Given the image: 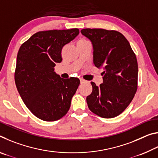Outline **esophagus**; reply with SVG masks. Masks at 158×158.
Wrapping results in <instances>:
<instances>
[{
  "label": "esophagus",
  "instance_id": "esophagus-1",
  "mask_svg": "<svg viewBox=\"0 0 158 158\" xmlns=\"http://www.w3.org/2000/svg\"><path fill=\"white\" fill-rule=\"evenodd\" d=\"M80 82H81V84H84V83L86 82V81H85V80H84V79H80Z\"/></svg>",
  "mask_w": 158,
  "mask_h": 158
}]
</instances>
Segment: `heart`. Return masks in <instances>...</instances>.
Returning a JSON list of instances; mask_svg holds the SVG:
<instances>
[{
	"label": "heart",
	"mask_w": 158,
	"mask_h": 158,
	"mask_svg": "<svg viewBox=\"0 0 158 158\" xmlns=\"http://www.w3.org/2000/svg\"><path fill=\"white\" fill-rule=\"evenodd\" d=\"M85 41H86V40H84V39H81V40H79L78 42H85Z\"/></svg>",
	"instance_id": "obj_1"
}]
</instances>
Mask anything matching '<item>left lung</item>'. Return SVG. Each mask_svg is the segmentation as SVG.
<instances>
[{
  "mask_svg": "<svg viewBox=\"0 0 158 158\" xmlns=\"http://www.w3.org/2000/svg\"><path fill=\"white\" fill-rule=\"evenodd\" d=\"M82 35L93 47V63L102 68L103 83L87 96L88 106L98 116L111 118L121 114L134 98L137 90L138 64L135 53L123 35L116 31L85 28Z\"/></svg>",
  "mask_w": 158,
  "mask_h": 158,
  "instance_id": "left-lung-1",
  "label": "left lung"
}]
</instances>
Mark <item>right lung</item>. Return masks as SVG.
Segmentation results:
<instances>
[{
  "instance_id": "add662e5",
  "label": "right lung",
  "mask_w": 158,
  "mask_h": 158,
  "mask_svg": "<svg viewBox=\"0 0 158 158\" xmlns=\"http://www.w3.org/2000/svg\"><path fill=\"white\" fill-rule=\"evenodd\" d=\"M78 28L40 31L21 44L15 80L23 102L38 118L55 121L68 113L80 81L63 79L54 72L62 61L63 47L75 38Z\"/></svg>"
}]
</instances>
